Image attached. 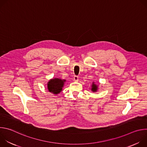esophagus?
Listing matches in <instances>:
<instances>
[{
    "mask_svg": "<svg viewBox=\"0 0 147 147\" xmlns=\"http://www.w3.org/2000/svg\"><path fill=\"white\" fill-rule=\"evenodd\" d=\"M74 80L75 81H78V77L77 76H75L74 77Z\"/></svg>",
    "mask_w": 147,
    "mask_h": 147,
    "instance_id": "obj_1",
    "label": "esophagus"
}]
</instances>
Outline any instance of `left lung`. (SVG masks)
I'll return each mask as SVG.
<instances>
[{"instance_id": "8db88e82", "label": "left lung", "mask_w": 147, "mask_h": 147, "mask_svg": "<svg viewBox=\"0 0 147 147\" xmlns=\"http://www.w3.org/2000/svg\"><path fill=\"white\" fill-rule=\"evenodd\" d=\"M92 92H96L98 90V86L96 85V84L95 83V82H93L92 83V85H91V88Z\"/></svg>"}]
</instances>
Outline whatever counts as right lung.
I'll return each instance as SVG.
<instances>
[{"label":"right lung","mask_w":147,"mask_h":147,"mask_svg":"<svg viewBox=\"0 0 147 147\" xmlns=\"http://www.w3.org/2000/svg\"><path fill=\"white\" fill-rule=\"evenodd\" d=\"M66 80L60 78H55L51 79L47 84V88L48 91L54 95H57L63 90Z\"/></svg>","instance_id":"1"}]
</instances>
